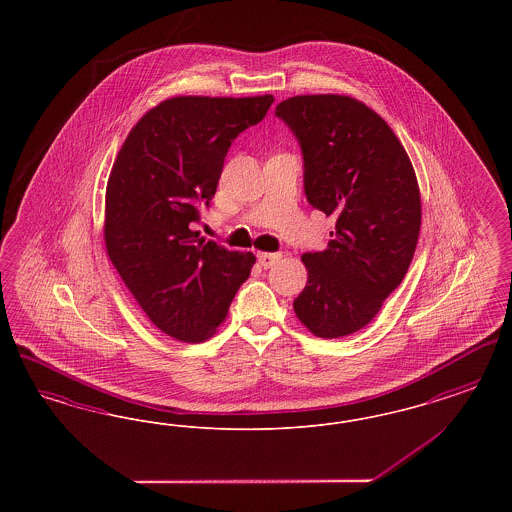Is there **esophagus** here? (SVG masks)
<instances>
[{
	"label": "esophagus",
	"instance_id": "1",
	"mask_svg": "<svg viewBox=\"0 0 512 512\" xmlns=\"http://www.w3.org/2000/svg\"><path fill=\"white\" fill-rule=\"evenodd\" d=\"M280 253H257V261L263 268L274 267L280 261Z\"/></svg>",
	"mask_w": 512,
	"mask_h": 512
}]
</instances>
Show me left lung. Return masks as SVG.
Segmentation results:
<instances>
[{
	"label": "left lung",
	"instance_id": "obj_1",
	"mask_svg": "<svg viewBox=\"0 0 512 512\" xmlns=\"http://www.w3.org/2000/svg\"><path fill=\"white\" fill-rule=\"evenodd\" d=\"M303 153L307 201L336 230L305 253L309 280L293 301L318 338L349 336L378 315L405 278L420 232L411 159L388 122L349 96H295L278 103Z\"/></svg>",
	"mask_w": 512,
	"mask_h": 512
}]
</instances>
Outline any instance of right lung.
Segmentation results:
<instances>
[{
  "label": "right lung",
  "mask_w": 512,
  "mask_h": 512,
  "mask_svg": "<svg viewBox=\"0 0 512 512\" xmlns=\"http://www.w3.org/2000/svg\"><path fill=\"white\" fill-rule=\"evenodd\" d=\"M274 98L167 99L126 136L105 194V247L149 320L188 343L211 338L255 265L194 230L232 142Z\"/></svg>",
  "instance_id": "right-lung-1"
}]
</instances>
